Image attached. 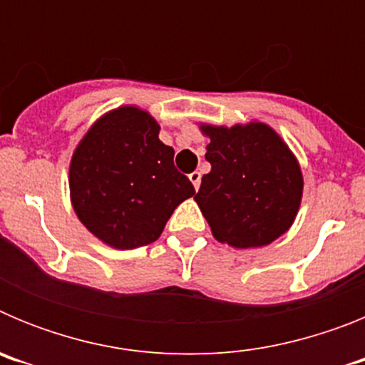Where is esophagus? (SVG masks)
<instances>
[{"label": "esophagus", "instance_id": "34e87169", "mask_svg": "<svg viewBox=\"0 0 365 365\" xmlns=\"http://www.w3.org/2000/svg\"><path fill=\"white\" fill-rule=\"evenodd\" d=\"M190 180H192V182H193L195 190H199V186H201V173H199V172L190 173Z\"/></svg>", "mask_w": 365, "mask_h": 365}]
</instances>
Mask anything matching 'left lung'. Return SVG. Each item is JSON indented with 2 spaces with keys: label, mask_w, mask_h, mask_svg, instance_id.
Masks as SVG:
<instances>
[{
  "label": "left lung",
  "mask_w": 365,
  "mask_h": 365,
  "mask_svg": "<svg viewBox=\"0 0 365 365\" xmlns=\"http://www.w3.org/2000/svg\"><path fill=\"white\" fill-rule=\"evenodd\" d=\"M195 201L221 243L237 248L263 247L289 230L302 201L303 179L294 155L269 125L214 128Z\"/></svg>",
  "instance_id": "1"
}]
</instances>
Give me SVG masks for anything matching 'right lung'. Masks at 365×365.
<instances>
[{
    "label": "right lung",
    "instance_id": "1",
    "mask_svg": "<svg viewBox=\"0 0 365 365\" xmlns=\"http://www.w3.org/2000/svg\"><path fill=\"white\" fill-rule=\"evenodd\" d=\"M159 124L137 108L100 118L71 160L74 212L109 247L128 250L159 240L166 221L195 188L159 140Z\"/></svg>",
    "mask_w": 365,
    "mask_h": 365
}]
</instances>
